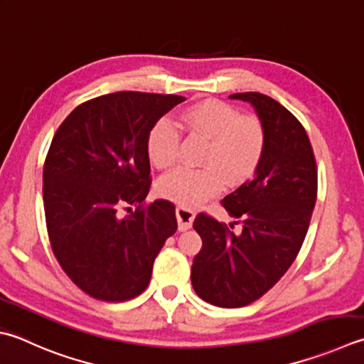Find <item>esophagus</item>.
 <instances>
[{"mask_svg":"<svg viewBox=\"0 0 364 364\" xmlns=\"http://www.w3.org/2000/svg\"><path fill=\"white\" fill-rule=\"evenodd\" d=\"M176 219H178V230L184 232L192 227V223H194L196 219V213L186 208V206H178Z\"/></svg>","mask_w":364,"mask_h":364,"instance_id":"1","label":"esophagus"}]
</instances>
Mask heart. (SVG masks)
<instances>
[{
  "label": "heart",
  "instance_id": "obj_1",
  "mask_svg": "<svg viewBox=\"0 0 364 364\" xmlns=\"http://www.w3.org/2000/svg\"><path fill=\"white\" fill-rule=\"evenodd\" d=\"M178 124L191 135L208 140L200 168H178L164 175L158 191L164 198L188 208L218 196L225 183L240 184L251 176L265 149V132L255 118L243 117L233 105L205 99L180 112ZM180 153V135L168 118H161L146 135V156L156 168L173 166Z\"/></svg>",
  "mask_w": 364,
  "mask_h": 364
}]
</instances>
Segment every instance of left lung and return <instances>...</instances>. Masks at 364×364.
Segmentation results:
<instances>
[{"label": "left lung", "mask_w": 364, "mask_h": 364, "mask_svg": "<svg viewBox=\"0 0 364 364\" xmlns=\"http://www.w3.org/2000/svg\"><path fill=\"white\" fill-rule=\"evenodd\" d=\"M229 97L254 107L265 149L252 180L223 200L235 223L205 213L196 218L203 245L191 282L206 303L241 308L267 294L300 252L317 198V166L308 134L286 107L254 91ZM235 223L241 232L231 230Z\"/></svg>", "instance_id": "8db88e82"}]
</instances>
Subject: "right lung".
I'll use <instances>...</instances> for the list:
<instances>
[{
    "mask_svg": "<svg viewBox=\"0 0 364 364\" xmlns=\"http://www.w3.org/2000/svg\"><path fill=\"white\" fill-rule=\"evenodd\" d=\"M184 99L112 92L78 105L55 134L42 175L50 245L64 273L92 298L140 295L176 232L173 203L144 205L151 186L146 135Z\"/></svg>",
    "mask_w": 364,
    "mask_h": 364,
    "instance_id": "add662e5",
    "label": "right lung"
}]
</instances>
